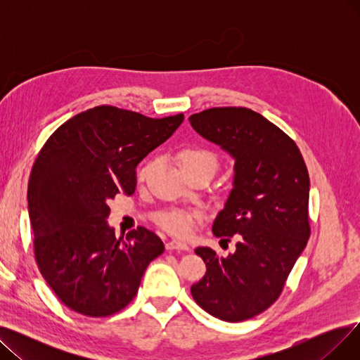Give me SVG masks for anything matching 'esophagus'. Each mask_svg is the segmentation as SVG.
Wrapping results in <instances>:
<instances>
[{"label":"esophagus","instance_id":"obj_1","mask_svg":"<svg viewBox=\"0 0 360 360\" xmlns=\"http://www.w3.org/2000/svg\"><path fill=\"white\" fill-rule=\"evenodd\" d=\"M166 250H167V251H174V250L186 251V250H190V247H188V245H186L184 240L172 239V240H169V242L166 243Z\"/></svg>","mask_w":360,"mask_h":360}]
</instances>
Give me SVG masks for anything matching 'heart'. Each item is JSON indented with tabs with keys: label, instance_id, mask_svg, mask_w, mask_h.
I'll list each match as a JSON object with an SVG mask.
<instances>
[{
	"label": "heart",
	"instance_id": "1",
	"mask_svg": "<svg viewBox=\"0 0 360 360\" xmlns=\"http://www.w3.org/2000/svg\"><path fill=\"white\" fill-rule=\"evenodd\" d=\"M176 162L184 174L191 172L197 169H210L214 172L217 167V159L210 150L202 147H184L178 151ZM147 172V166H143L139 172V178H144ZM201 217L198 210L184 209V207H172L165 209L153 214V221L163 228L165 231L174 235H188L191 232L194 223Z\"/></svg>",
	"mask_w": 360,
	"mask_h": 360
}]
</instances>
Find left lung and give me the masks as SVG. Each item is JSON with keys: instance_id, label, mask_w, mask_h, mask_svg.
Here are the masks:
<instances>
[{"instance_id": "8db88e82", "label": "left lung", "mask_w": 360, "mask_h": 360, "mask_svg": "<svg viewBox=\"0 0 360 360\" xmlns=\"http://www.w3.org/2000/svg\"><path fill=\"white\" fill-rule=\"evenodd\" d=\"M193 128L235 158V188L213 235L236 240L219 258L198 247L207 271L191 295L210 315L240 323L269 309L311 236L309 174L296 143L258 112L210 108L190 117Z\"/></svg>"}]
</instances>
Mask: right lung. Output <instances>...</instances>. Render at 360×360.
I'll list each match as a JSON object with an SVG mask.
<instances>
[{
	"label": "right lung",
	"mask_w": 360,
	"mask_h": 360,
	"mask_svg": "<svg viewBox=\"0 0 360 360\" xmlns=\"http://www.w3.org/2000/svg\"><path fill=\"white\" fill-rule=\"evenodd\" d=\"M184 113L148 118L101 105L56 128L33 163L27 201L33 254L65 307L91 318L122 311L136 297L162 239L139 226L117 239L109 200L136 191L137 165L182 124Z\"/></svg>",
	"instance_id": "add662e5"
}]
</instances>
